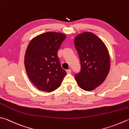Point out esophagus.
<instances>
[{"instance_id":"obj_1","label":"esophagus","mask_w":129,"mask_h":129,"mask_svg":"<svg viewBox=\"0 0 129 129\" xmlns=\"http://www.w3.org/2000/svg\"><path fill=\"white\" fill-rule=\"evenodd\" d=\"M66 72H67L68 74H69V73H70L72 72V70L71 69H68V70H66Z\"/></svg>"}]
</instances>
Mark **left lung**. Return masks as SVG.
Listing matches in <instances>:
<instances>
[{"mask_svg": "<svg viewBox=\"0 0 129 129\" xmlns=\"http://www.w3.org/2000/svg\"><path fill=\"white\" fill-rule=\"evenodd\" d=\"M74 42L81 68L75 79L82 89L94 90L105 81L110 71L107 48L99 37L89 32L77 35Z\"/></svg>", "mask_w": 129, "mask_h": 129, "instance_id": "obj_1", "label": "left lung"}]
</instances>
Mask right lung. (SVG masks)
Returning a JSON list of instances; mask_svg holds the SVG:
<instances>
[{
  "label": "right lung",
  "mask_w": 129,
  "mask_h": 129,
  "mask_svg": "<svg viewBox=\"0 0 129 129\" xmlns=\"http://www.w3.org/2000/svg\"><path fill=\"white\" fill-rule=\"evenodd\" d=\"M66 35L48 32L32 39L24 56V66L31 82L40 90L51 92L61 84L67 72L62 69L57 51Z\"/></svg>",
  "instance_id": "right-lung-1"
}]
</instances>
